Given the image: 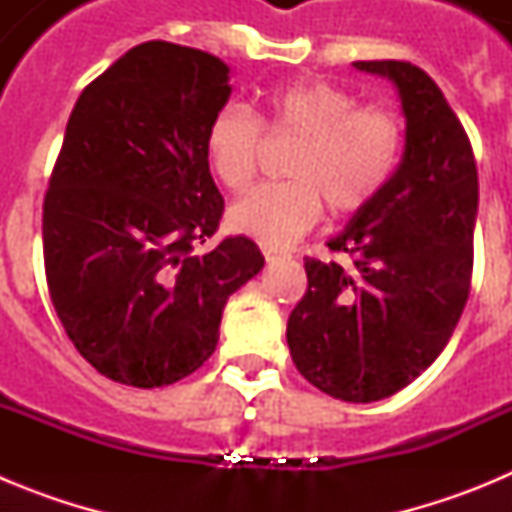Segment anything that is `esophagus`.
<instances>
[{"mask_svg":"<svg viewBox=\"0 0 512 512\" xmlns=\"http://www.w3.org/2000/svg\"><path fill=\"white\" fill-rule=\"evenodd\" d=\"M261 253H264V259L269 261V264H274V261L289 259L287 251H277V248H274V246H261Z\"/></svg>","mask_w":512,"mask_h":512,"instance_id":"1","label":"esophagus"}]
</instances>
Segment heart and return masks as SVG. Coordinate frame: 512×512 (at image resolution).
Wrapping results in <instances>:
<instances>
[{
    "instance_id": "obj_1",
    "label": "heart",
    "mask_w": 512,
    "mask_h": 512,
    "mask_svg": "<svg viewBox=\"0 0 512 512\" xmlns=\"http://www.w3.org/2000/svg\"><path fill=\"white\" fill-rule=\"evenodd\" d=\"M300 138L287 161L289 182L259 184L228 212L238 233L266 246H289L315 228L323 202L333 215L372 205L402 156V120L379 104H356L346 89L323 79L292 81L261 97L253 115L225 104L207 125L205 156L220 184L241 192L259 169L264 135Z\"/></svg>"
}]
</instances>
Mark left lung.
Wrapping results in <instances>:
<instances>
[{
	"label": "left lung",
	"instance_id": "left-lung-1",
	"mask_svg": "<svg viewBox=\"0 0 512 512\" xmlns=\"http://www.w3.org/2000/svg\"><path fill=\"white\" fill-rule=\"evenodd\" d=\"M395 81L405 153L372 205L330 238L341 261L305 259L287 343L325 395L374 402L425 372L467 305L479 182L472 143L436 81L408 61H356Z\"/></svg>",
	"mask_w": 512,
	"mask_h": 512
}]
</instances>
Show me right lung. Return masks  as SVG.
Wrapping results in <instances>:
<instances>
[{
	"instance_id": "1",
	"label": "right lung",
	"mask_w": 512,
	"mask_h": 512,
	"mask_svg": "<svg viewBox=\"0 0 512 512\" xmlns=\"http://www.w3.org/2000/svg\"><path fill=\"white\" fill-rule=\"evenodd\" d=\"M228 74L210 53L148 40L69 117L43 202L45 279L66 336L112 382L151 390L200 369L228 297L264 269L246 235L194 251L225 207L205 133Z\"/></svg>"
}]
</instances>
